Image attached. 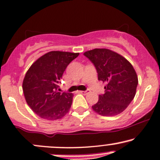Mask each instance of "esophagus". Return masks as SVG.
<instances>
[{"label": "esophagus", "mask_w": 160, "mask_h": 160, "mask_svg": "<svg viewBox=\"0 0 160 160\" xmlns=\"http://www.w3.org/2000/svg\"><path fill=\"white\" fill-rule=\"evenodd\" d=\"M88 92H89V90H88V89L86 90V91H80V93L83 94V95H86V94L88 93Z\"/></svg>", "instance_id": "obj_1"}]
</instances>
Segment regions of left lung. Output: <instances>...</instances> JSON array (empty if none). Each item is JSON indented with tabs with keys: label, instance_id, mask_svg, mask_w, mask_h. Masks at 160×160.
<instances>
[{
	"label": "left lung",
	"instance_id": "8db88e82",
	"mask_svg": "<svg viewBox=\"0 0 160 160\" xmlns=\"http://www.w3.org/2000/svg\"><path fill=\"white\" fill-rule=\"evenodd\" d=\"M95 65L98 78L104 82L105 92L92 106L103 116L120 114L135 97L138 77L135 69L124 57L111 50L95 48L83 53Z\"/></svg>",
	"mask_w": 160,
	"mask_h": 160
}]
</instances>
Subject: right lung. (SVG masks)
<instances>
[{"mask_svg": "<svg viewBox=\"0 0 160 160\" xmlns=\"http://www.w3.org/2000/svg\"><path fill=\"white\" fill-rule=\"evenodd\" d=\"M79 53L51 51L30 67L23 80L25 100L36 115L47 120H57L68 112L74 95L59 92V84L65 68Z\"/></svg>", "mask_w": 160, "mask_h": 160, "instance_id": "obj_1", "label": "right lung"}]
</instances>
